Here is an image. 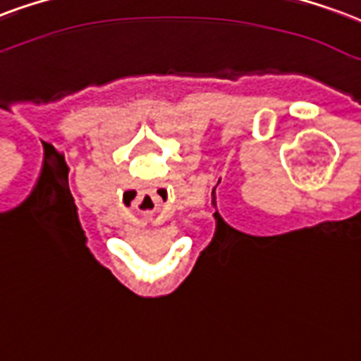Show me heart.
I'll return each mask as SVG.
<instances>
[{
    "label": "heart",
    "mask_w": 361,
    "mask_h": 361,
    "mask_svg": "<svg viewBox=\"0 0 361 361\" xmlns=\"http://www.w3.org/2000/svg\"><path fill=\"white\" fill-rule=\"evenodd\" d=\"M45 1H49V0H45Z\"/></svg>",
    "instance_id": "b5f03b06"
}]
</instances>
